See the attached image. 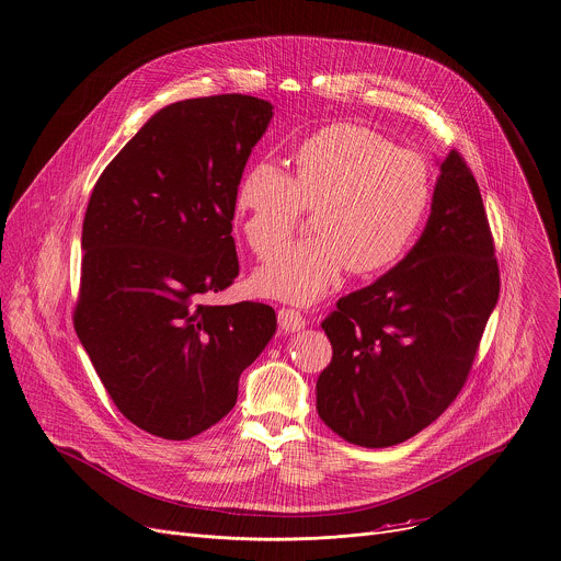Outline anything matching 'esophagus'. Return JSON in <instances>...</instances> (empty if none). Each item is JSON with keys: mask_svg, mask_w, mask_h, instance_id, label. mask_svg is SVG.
<instances>
[{"mask_svg": "<svg viewBox=\"0 0 561 561\" xmlns=\"http://www.w3.org/2000/svg\"><path fill=\"white\" fill-rule=\"evenodd\" d=\"M277 321H279L282 330H286V332H299L306 328V317L295 308H279Z\"/></svg>", "mask_w": 561, "mask_h": 561, "instance_id": "obj_1", "label": "esophagus"}]
</instances>
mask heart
Returning <instances> with one entry per match:
<instances>
[{
	"label": "heart",
	"instance_id": "obj_1",
	"mask_svg": "<svg viewBox=\"0 0 561 561\" xmlns=\"http://www.w3.org/2000/svg\"><path fill=\"white\" fill-rule=\"evenodd\" d=\"M432 201L430 167L358 125H330L293 153V178L271 160L253 162L236 190V211L251 249L266 257L314 205L319 233L275 253L255 288L295 304L321 299L350 266L379 273L412 247Z\"/></svg>",
	"mask_w": 561,
	"mask_h": 561
}]
</instances>
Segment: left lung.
Segmentation results:
<instances>
[{
	"instance_id": "8db88e82",
	"label": "left lung",
	"mask_w": 561,
	"mask_h": 561,
	"mask_svg": "<svg viewBox=\"0 0 561 561\" xmlns=\"http://www.w3.org/2000/svg\"><path fill=\"white\" fill-rule=\"evenodd\" d=\"M438 167L419 242L375 284L341 297L321 323L332 360L317 379V412L352 445L392 447L432 425L462 390L497 304L478 182L454 149Z\"/></svg>"
}]
</instances>
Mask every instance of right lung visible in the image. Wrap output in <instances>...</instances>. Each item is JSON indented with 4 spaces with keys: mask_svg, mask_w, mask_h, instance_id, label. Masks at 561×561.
I'll return each mask as SVG.
<instances>
[{
    "mask_svg": "<svg viewBox=\"0 0 561 561\" xmlns=\"http://www.w3.org/2000/svg\"><path fill=\"white\" fill-rule=\"evenodd\" d=\"M273 118L247 94L156 112L94 184L75 330L118 412L167 440L225 419L277 330L257 301L207 306L240 273L236 190Z\"/></svg>",
    "mask_w": 561,
    "mask_h": 561,
    "instance_id": "1",
    "label": "right lung"
}]
</instances>
